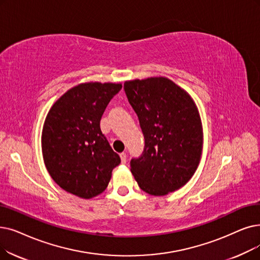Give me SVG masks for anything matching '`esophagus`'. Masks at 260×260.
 <instances>
[{"instance_id":"obj_1","label":"esophagus","mask_w":260,"mask_h":260,"mask_svg":"<svg viewBox=\"0 0 260 260\" xmlns=\"http://www.w3.org/2000/svg\"><path fill=\"white\" fill-rule=\"evenodd\" d=\"M120 158H121V162L125 164L126 162V153H121Z\"/></svg>"}]
</instances>
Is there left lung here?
<instances>
[{
    "instance_id": "left-lung-1",
    "label": "left lung",
    "mask_w": 260,
    "mask_h": 260,
    "mask_svg": "<svg viewBox=\"0 0 260 260\" xmlns=\"http://www.w3.org/2000/svg\"><path fill=\"white\" fill-rule=\"evenodd\" d=\"M144 135V151L131 172L144 192L162 197L193 176L203 150V126L190 94L167 77L124 83Z\"/></svg>"
}]
</instances>
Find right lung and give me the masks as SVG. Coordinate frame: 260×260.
<instances>
[{"label":"right lung","mask_w":260,"mask_h":260,"mask_svg":"<svg viewBox=\"0 0 260 260\" xmlns=\"http://www.w3.org/2000/svg\"><path fill=\"white\" fill-rule=\"evenodd\" d=\"M121 88L120 83H83L49 110L41 136L43 161L67 192L82 199L99 196L121 162L100 127L105 108Z\"/></svg>","instance_id":"1"}]
</instances>
